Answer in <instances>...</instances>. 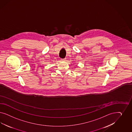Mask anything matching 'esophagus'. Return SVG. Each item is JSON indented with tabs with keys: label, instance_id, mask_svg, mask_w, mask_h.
<instances>
[{
	"label": "esophagus",
	"instance_id": "1",
	"mask_svg": "<svg viewBox=\"0 0 132 132\" xmlns=\"http://www.w3.org/2000/svg\"><path fill=\"white\" fill-rule=\"evenodd\" d=\"M61 60L63 61H65L66 60V59H61Z\"/></svg>",
	"mask_w": 132,
	"mask_h": 132
}]
</instances>
